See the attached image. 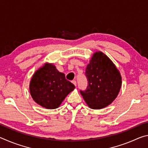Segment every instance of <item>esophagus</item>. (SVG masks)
Returning <instances> with one entry per match:
<instances>
[{"mask_svg": "<svg viewBox=\"0 0 148 148\" xmlns=\"http://www.w3.org/2000/svg\"><path fill=\"white\" fill-rule=\"evenodd\" d=\"M72 84H73L74 85V86H76V81H75V80H73V81H72Z\"/></svg>", "mask_w": 148, "mask_h": 148, "instance_id": "obj_1", "label": "esophagus"}]
</instances>
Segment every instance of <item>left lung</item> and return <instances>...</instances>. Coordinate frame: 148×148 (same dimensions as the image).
<instances>
[{
  "instance_id": "1",
  "label": "left lung",
  "mask_w": 148,
  "mask_h": 148,
  "mask_svg": "<svg viewBox=\"0 0 148 148\" xmlns=\"http://www.w3.org/2000/svg\"><path fill=\"white\" fill-rule=\"evenodd\" d=\"M86 75L88 86L80 93L90 108L102 109L112 104L122 84L121 74L112 60L102 51H96L87 64Z\"/></svg>"
}]
</instances>
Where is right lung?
<instances>
[{"mask_svg": "<svg viewBox=\"0 0 148 148\" xmlns=\"http://www.w3.org/2000/svg\"><path fill=\"white\" fill-rule=\"evenodd\" d=\"M75 86L52 63L46 62L34 72L29 84L32 99L46 109L59 108Z\"/></svg>", "mask_w": 148, "mask_h": 148, "instance_id": "1", "label": "right lung"}]
</instances>
